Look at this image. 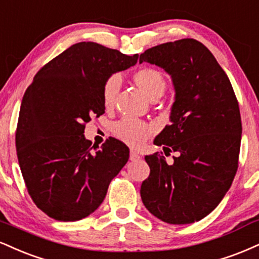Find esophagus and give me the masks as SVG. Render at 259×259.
<instances>
[{
  "label": "esophagus",
  "mask_w": 259,
  "mask_h": 259,
  "mask_svg": "<svg viewBox=\"0 0 259 259\" xmlns=\"http://www.w3.org/2000/svg\"><path fill=\"white\" fill-rule=\"evenodd\" d=\"M140 158H141V157H140V154L138 153V152L134 151V149H132V151H130V160L135 161V160H139Z\"/></svg>",
  "instance_id": "34e87169"
}]
</instances>
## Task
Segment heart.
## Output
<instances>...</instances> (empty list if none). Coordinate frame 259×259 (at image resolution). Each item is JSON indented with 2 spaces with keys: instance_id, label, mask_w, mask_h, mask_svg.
I'll return each instance as SVG.
<instances>
[{
  "instance_id": "b5f03b06",
  "label": "heart",
  "mask_w": 259,
  "mask_h": 259,
  "mask_svg": "<svg viewBox=\"0 0 259 259\" xmlns=\"http://www.w3.org/2000/svg\"><path fill=\"white\" fill-rule=\"evenodd\" d=\"M133 79L143 94L152 100L163 95L166 89V79L164 74L154 67L139 68L133 73ZM119 89L120 78L118 76H111L105 80L102 85V102L106 108H112L116 104ZM113 134L117 139L127 145L140 146L151 135V129L145 121L134 118H124L114 124Z\"/></svg>"
}]
</instances>
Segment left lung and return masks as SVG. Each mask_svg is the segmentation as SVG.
I'll return each mask as SVG.
<instances>
[{
    "label": "left lung",
    "instance_id": "8db88e82",
    "mask_svg": "<svg viewBox=\"0 0 259 259\" xmlns=\"http://www.w3.org/2000/svg\"><path fill=\"white\" fill-rule=\"evenodd\" d=\"M164 68L175 102L170 125L154 140L163 153L146 155L151 172L141 185L143 205L170 224L194 223L216 208L238 170L241 117L230 80L202 43L183 38L152 47L140 62Z\"/></svg>",
    "mask_w": 259,
    "mask_h": 259
}]
</instances>
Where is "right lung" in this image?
<instances>
[{"label":"right lung","instance_id":"right-lung-1","mask_svg":"<svg viewBox=\"0 0 259 259\" xmlns=\"http://www.w3.org/2000/svg\"><path fill=\"white\" fill-rule=\"evenodd\" d=\"M138 59L94 42L76 43L40 68L25 92L18 160L30 197L52 219L73 222L94 212L129 159V148L113 138L93 153L84 129L105 113V80Z\"/></svg>","mask_w":259,"mask_h":259}]
</instances>
